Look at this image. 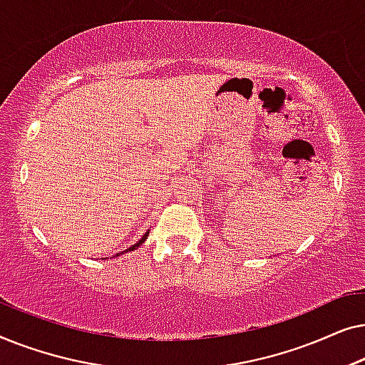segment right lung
Wrapping results in <instances>:
<instances>
[{"mask_svg":"<svg viewBox=\"0 0 365 365\" xmlns=\"http://www.w3.org/2000/svg\"><path fill=\"white\" fill-rule=\"evenodd\" d=\"M148 234H149V232H146V234H144V236H143L141 239H139V241H138L136 244H134V246H131V247H129V249H128V251H134V249H136V247H139V246H141V244H143L144 241H146ZM128 251H126V252H128ZM123 252H124V251H123ZM123 252H119V254H123ZM119 254H118V256H119Z\"/></svg>","mask_w":365,"mask_h":365,"instance_id":"obj_1","label":"right lung"}]
</instances>
